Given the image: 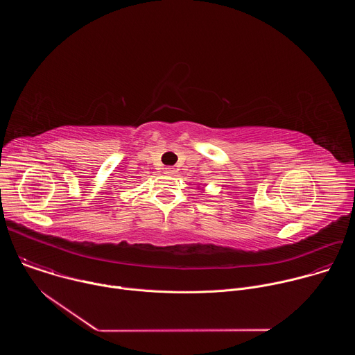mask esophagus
Here are the masks:
<instances>
[{"label": "esophagus", "instance_id": "1", "mask_svg": "<svg viewBox=\"0 0 355 355\" xmlns=\"http://www.w3.org/2000/svg\"><path fill=\"white\" fill-rule=\"evenodd\" d=\"M175 171H177V170L173 168V167H166V168H164V173H166L167 175H174Z\"/></svg>", "mask_w": 355, "mask_h": 355}]
</instances>
